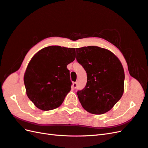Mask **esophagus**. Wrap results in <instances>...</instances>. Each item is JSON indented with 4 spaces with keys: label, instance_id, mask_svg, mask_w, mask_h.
Here are the masks:
<instances>
[{
    "label": "esophagus",
    "instance_id": "esophagus-1",
    "mask_svg": "<svg viewBox=\"0 0 148 148\" xmlns=\"http://www.w3.org/2000/svg\"><path fill=\"white\" fill-rule=\"evenodd\" d=\"M77 82H74L73 83V88L74 89H75V88H77Z\"/></svg>",
    "mask_w": 148,
    "mask_h": 148
}]
</instances>
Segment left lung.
Masks as SVG:
<instances>
[{"label":"left lung","mask_w":148,"mask_h":148,"mask_svg":"<svg viewBox=\"0 0 148 148\" xmlns=\"http://www.w3.org/2000/svg\"><path fill=\"white\" fill-rule=\"evenodd\" d=\"M76 50V60L87 74L85 87L77 91L86 110L100 115L108 112L122 97L125 74L121 61L102 48L89 46Z\"/></svg>","instance_id":"1"}]
</instances>
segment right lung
Returning a JSON list of instances; mask_svg holds the SVG:
<instances>
[{
    "label": "right lung",
    "mask_w": 148,
    "mask_h": 148,
    "mask_svg": "<svg viewBox=\"0 0 148 148\" xmlns=\"http://www.w3.org/2000/svg\"><path fill=\"white\" fill-rule=\"evenodd\" d=\"M75 58L74 48L50 46L32 58L24 82L27 97L38 108L51 110L62 103L72 85L67 66Z\"/></svg>",
    "instance_id": "add662e5"
}]
</instances>
